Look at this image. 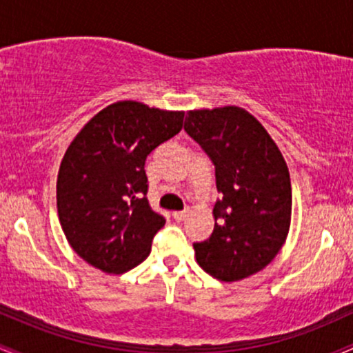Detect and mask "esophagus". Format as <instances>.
I'll list each match as a JSON object with an SVG mask.
<instances>
[{"label":"esophagus","mask_w":353,"mask_h":353,"mask_svg":"<svg viewBox=\"0 0 353 353\" xmlns=\"http://www.w3.org/2000/svg\"><path fill=\"white\" fill-rule=\"evenodd\" d=\"M188 216H189V210H176V212H172V217L176 219L177 222L185 221V219H188Z\"/></svg>","instance_id":"obj_1"}]
</instances>
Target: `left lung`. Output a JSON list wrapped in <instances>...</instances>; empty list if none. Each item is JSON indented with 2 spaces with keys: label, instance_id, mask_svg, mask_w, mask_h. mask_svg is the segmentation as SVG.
<instances>
[{
  "label": "left lung",
  "instance_id": "1",
  "mask_svg": "<svg viewBox=\"0 0 353 353\" xmlns=\"http://www.w3.org/2000/svg\"><path fill=\"white\" fill-rule=\"evenodd\" d=\"M184 129L216 165L221 192L212 236L194 244L196 261L217 281H242L269 265L289 234V168L264 125L242 108L194 109Z\"/></svg>",
  "mask_w": 353,
  "mask_h": 353
}]
</instances>
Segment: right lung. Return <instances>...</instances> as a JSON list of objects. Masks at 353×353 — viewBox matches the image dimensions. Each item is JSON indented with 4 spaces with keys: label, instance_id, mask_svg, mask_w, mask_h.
<instances>
[{
    "label": "right lung",
    "instance_id": "add662e5",
    "mask_svg": "<svg viewBox=\"0 0 353 353\" xmlns=\"http://www.w3.org/2000/svg\"><path fill=\"white\" fill-rule=\"evenodd\" d=\"M184 111L117 101L92 117L61 161L56 201L61 228L81 259L123 274L151 252L165 219L149 205L145 157L182 129Z\"/></svg>",
    "mask_w": 353,
    "mask_h": 353
}]
</instances>
